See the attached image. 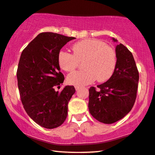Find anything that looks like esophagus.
Listing matches in <instances>:
<instances>
[{
    "label": "esophagus",
    "mask_w": 155,
    "mask_h": 155,
    "mask_svg": "<svg viewBox=\"0 0 155 155\" xmlns=\"http://www.w3.org/2000/svg\"><path fill=\"white\" fill-rule=\"evenodd\" d=\"M81 88V86H75V89L77 91H78V90H79V89Z\"/></svg>",
    "instance_id": "1"
}]
</instances>
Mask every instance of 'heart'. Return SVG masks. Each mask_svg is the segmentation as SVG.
Masks as SVG:
<instances>
[{
  "mask_svg": "<svg viewBox=\"0 0 155 155\" xmlns=\"http://www.w3.org/2000/svg\"><path fill=\"white\" fill-rule=\"evenodd\" d=\"M73 54L60 51L58 55L59 66L65 71L77 68L84 60L81 71H74L67 77V82L74 86L90 84L95 80L100 82L107 81L112 77L117 65L116 52L97 39H84L71 47Z\"/></svg>",
  "mask_w": 155,
  "mask_h": 155,
  "instance_id": "1",
  "label": "heart"
}]
</instances>
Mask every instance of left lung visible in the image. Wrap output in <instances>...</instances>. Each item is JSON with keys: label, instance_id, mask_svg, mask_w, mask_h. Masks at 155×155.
I'll return each instance as SVG.
<instances>
[{"label": "left lung", "instance_id": "left-lung-1", "mask_svg": "<svg viewBox=\"0 0 155 155\" xmlns=\"http://www.w3.org/2000/svg\"><path fill=\"white\" fill-rule=\"evenodd\" d=\"M116 55V68L110 79L97 86L98 90L89 88V112L104 124H113L125 117L136 99L139 74L134 56L121 43L117 45Z\"/></svg>", "mask_w": 155, "mask_h": 155}]
</instances>
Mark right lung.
I'll list each match as a JSON object with an SVG mask.
<instances>
[{"instance_id": "obj_1", "label": "right lung", "mask_w": 155, "mask_h": 155, "mask_svg": "<svg viewBox=\"0 0 155 155\" xmlns=\"http://www.w3.org/2000/svg\"><path fill=\"white\" fill-rule=\"evenodd\" d=\"M74 37L43 32L23 50L17 71L20 98L27 114L45 128L62 125L67 117L68 102L75 93L73 86L55 91L64 82L58 61L59 52Z\"/></svg>"}]
</instances>
